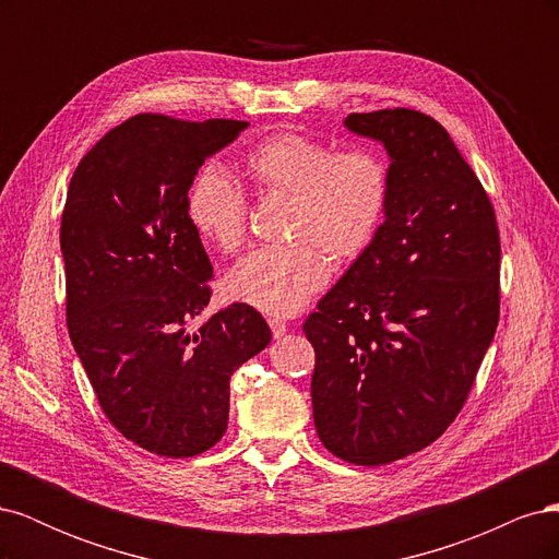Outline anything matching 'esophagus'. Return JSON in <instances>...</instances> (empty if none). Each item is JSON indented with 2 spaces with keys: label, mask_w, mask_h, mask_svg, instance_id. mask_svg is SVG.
<instances>
[{
  "label": "esophagus",
  "mask_w": 559,
  "mask_h": 559,
  "mask_svg": "<svg viewBox=\"0 0 559 559\" xmlns=\"http://www.w3.org/2000/svg\"><path fill=\"white\" fill-rule=\"evenodd\" d=\"M267 324H270V331H273V337H282L286 331H289V324L282 319H270Z\"/></svg>",
  "instance_id": "34e87169"
}]
</instances>
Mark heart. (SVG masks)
I'll return each instance as SVG.
<instances>
[{
    "mask_svg": "<svg viewBox=\"0 0 559 559\" xmlns=\"http://www.w3.org/2000/svg\"><path fill=\"white\" fill-rule=\"evenodd\" d=\"M253 193L289 202L282 247H261L230 270L226 294L270 317H292L326 286L329 257L354 263L373 247L389 205V167L368 148L337 151L308 134L277 132L240 160ZM249 207L222 170H202L186 191V218L222 253L247 238Z\"/></svg>",
    "mask_w": 559,
    "mask_h": 559,
    "instance_id": "b5f03b06",
    "label": "heart"
}]
</instances>
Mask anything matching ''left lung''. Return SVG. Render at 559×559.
Masks as SVG:
<instances>
[{
	"instance_id": "obj_1",
	"label": "left lung",
	"mask_w": 559,
	"mask_h": 559,
	"mask_svg": "<svg viewBox=\"0 0 559 559\" xmlns=\"http://www.w3.org/2000/svg\"><path fill=\"white\" fill-rule=\"evenodd\" d=\"M345 126L392 158L386 216L302 331L321 443L380 466L431 445L464 408L499 324L501 242L480 179L431 116L396 107Z\"/></svg>"
}]
</instances>
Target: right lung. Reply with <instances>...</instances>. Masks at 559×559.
Masks as SVG:
<instances>
[{
	"label": "right lung",
	"mask_w": 559,
	"mask_h": 559,
	"mask_svg": "<svg viewBox=\"0 0 559 559\" xmlns=\"http://www.w3.org/2000/svg\"><path fill=\"white\" fill-rule=\"evenodd\" d=\"M247 126L138 114L81 158L67 191V331L107 419L160 456H193L222 441L230 376L273 337L245 302L186 331L212 296V263L186 218V191L205 158Z\"/></svg>",
	"instance_id": "add662e5"
}]
</instances>
